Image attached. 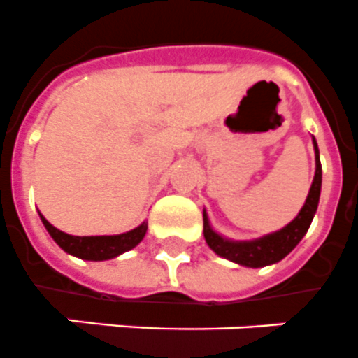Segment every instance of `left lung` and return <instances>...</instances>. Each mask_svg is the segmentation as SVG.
Listing matches in <instances>:
<instances>
[{"mask_svg":"<svg viewBox=\"0 0 358 358\" xmlns=\"http://www.w3.org/2000/svg\"><path fill=\"white\" fill-rule=\"evenodd\" d=\"M315 152H316V173L313 185H310L309 196L305 200L303 208L298 213L290 224L285 226L283 229L270 234L266 237L255 241H243V243H234V241L222 239L220 235H217L213 229L209 228L208 217L204 213V237L209 248L213 250L215 254L222 255L226 259L234 261V263L245 264V266H252V268H259V266H266V264L278 263L285 257V255L292 252L298 243L303 239V235L307 234L313 217L318 208V200H320V187H322V165L320 156H318V145L315 141Z\"/></svg>","mask_w":358,"mask_h":358,"instance_id":"8db88e82","label":"left lung"}]
</instances>
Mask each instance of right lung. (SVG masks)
Returning a JSON list of instances; mask_svg holds the SVG:
<instances>
[{"label":"right lung","instance_id":"add662e5","mask_svg":"<svg viewBox=\"0 0 358 358\" xmlns=\"http://www.w3.org/2000/svg\"><path fill=\"white\" fill-rule=\"evenodd\" d=\"M43 226L49 231V235L53 237L55 243H57L64 252H68L71 255H77L80 259L88 261H104L112 259L115 255L123 254V252H129L134 246L139 245L141 239L147 234V222H143L141 226H138L132 231H127V234L121 235H99V237H75V235H68L60 231V229L55 228L53 224H49L48 220L43 219L40 215Z\"/></svg>","mask_w":358,"mask_h":358}]
</instances>
